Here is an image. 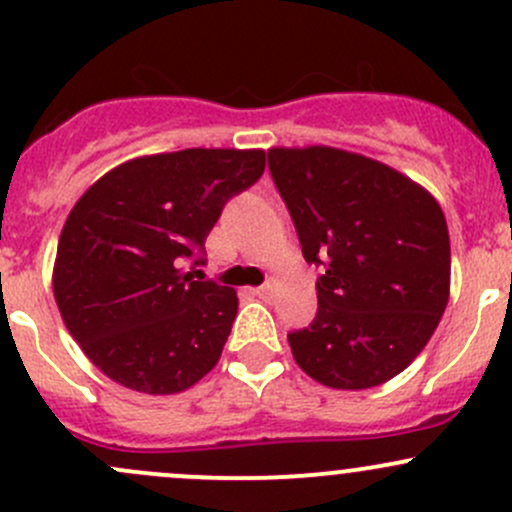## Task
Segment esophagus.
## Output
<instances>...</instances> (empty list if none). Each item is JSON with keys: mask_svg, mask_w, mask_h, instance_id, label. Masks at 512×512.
I'll return each instance as SVG.
<instances>
[{"mask_svg": "<svg viewBox=\"0 0 512 512\" xmlns=\"http://www.w3.org/2000/svg\"><path fill=\"white\" fill-rule=\"evenodd\" d=\"M272 292H274V282H265V284H262V287L252 289V294H257V297H262V299L272 297Z\"/></svg>", "mask_w": 512, "mask_h": 512, "instance_id": "esophagus-1", "label": "esophagus"}]
</instances>
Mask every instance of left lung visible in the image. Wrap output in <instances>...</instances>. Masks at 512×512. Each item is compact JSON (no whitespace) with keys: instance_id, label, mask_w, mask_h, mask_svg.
I'll return each mask as SVG.
<instances>
[{"instance_id":"left-lung-1","label":"left lung","mask_w":512,"mask_h":512,"mask_svg":"<svg viewBox=\"0 0 512 512\" xmlns=\"http://www.w3.org/2000/svg\"><path fill=\"white\" fill-rule=\"evenodd\" d=\"M267 164L304 260L324 270L314 321L287 336L294 360L336 390L387 383L427 346L449 301L439 203L400 171L343 149H270Z\"/></svg>"}]
</instances>
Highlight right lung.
I'll use <instances>...</instances> for the list:
<instances>
[{"label": "right lung", "instance_id": "add662e5", "mask_svg": "<svg viewBox=\"0 0 512 512\" xmlns=\"http://www.w3.org/2000/svg\"><path fill=\"white\" fill-rule=\"evenodd\" d=\"M262 171V149H181L127 161L80 196L58 240L53 297L107 378L174 395L211 373L238 297L184 265L206 262L225 203Z\"/></svg>", "mask_w": 512, "mask_h": 512}]
</instances>
